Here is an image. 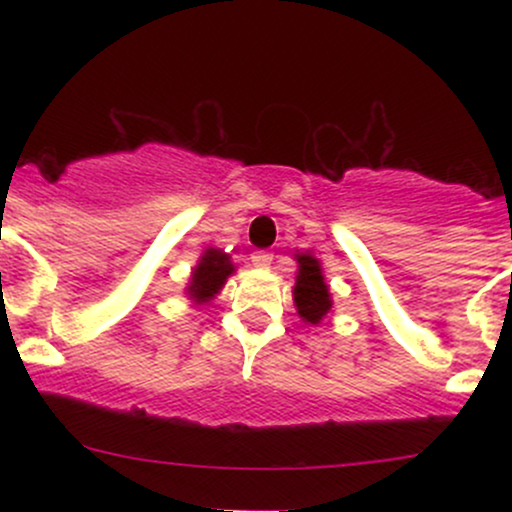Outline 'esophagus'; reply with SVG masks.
Returning <instances> with one entry per match:
<instances>
[{
  "mask_svg": "<svg viewBox=\"0 0 512 512\" xmlns=\"http://www.w3.org/2000/svg\"><path fill=\"white\" fill-rule=\"evenodd\" d=\"M252 264H255V267H269V264H272V260H274V255L269 250H257V252H252Z\"/></svg>",
  "mask_w": 512,
  "mask_h": 512,
  "instance_id": "1",
  "label": "esophagus"
}]
</instances>
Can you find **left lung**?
<instances>
[{
    "label": "left lung",
    "mask_w": 512,
    "mask_h": 512,
    "mask_svg": "<svg viewBox=\"0 0 512 512\" xmlns=\"http://www.w3.org/2000/svg\"><path fill=\"white\" fill-rule=\"evenodd\" d=\"M296 260L301 264L296 276V289H293L298 315H301L308 325H317L332 308L330 291H327L325 279H322L320 262H317L315 257L298 255Z\"/></svg>",
    "instance_id": "8db88e82"
}]
</instances>
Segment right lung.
<instances>
[{
  "label": "right lung",
  "mask_w": 512,
  "mask_h": 512,
  "mask_svg": "<svg viewBox=\"0 0 512 512\" xmlns=\"http://www.w3.org/2000/svg\"><path fill=\"white\" fill-rule=\"evenodd\" d=\"M228 274H233V264L228 260L226 252L209 248L202 255V260H199L187 291H190V296L195 298L197 303L209 301V298L221 289Z\"/></svg>",
  "instance_id": "obj_1"
}]
</instances>
